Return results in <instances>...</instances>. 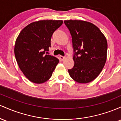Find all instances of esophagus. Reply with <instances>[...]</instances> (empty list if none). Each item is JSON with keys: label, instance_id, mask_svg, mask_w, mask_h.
Instances as JSON below:
<instances>
[{"label": "esophagus", "instance_id": "34e87169", "mask_svg": "<svg viewBox=\"0 0 121 121\" xmlns=\"http://www.w3.org/2000/svg\"><path fill=\"white\" fill-rule=\"evenodd\" d=\"M59 59H60V60L63 61V60H64V59H65V56H62V55H60V56H59Z\"/></svg>", "mask_w": 121, "mask_h": 121}]
</instances>
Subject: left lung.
I'll use <instances>...</instances> for the list:
<instances>
[{
    "instance_id": "left-lung-1",
    "label": "left lung",
    "mask_w": 121,
    "mask_h": 121,
    "mask_svg": "<svg viewBox=\"0 0 121 121\" xmlns=\"http://www.w3.org/2000/svg\"><path fill=\"white\" fill-rule=\"evenodd\" d=\"M72 36L74 66L68 70L70 77L80 83L94 80L107 59L108 42L95 25L83 20H65Z\"/></svg>"
}]
</instances>
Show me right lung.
Listing matches in <instances>:
<instances>
[{"mask_svg": "<svg viewBox=\"0 0 121 121\" xmlns=\"http://www.w3.org/2000/svg\"><path fill=\"white\" fill-rule=\"evenodd\" d=\"M62 20L34 22L20 31L15 42L14 53L19 67L31 82L40 84L51 78L59 60L46 54L51 47L54 32Z\"/></svg>", "mask_w": 121, "mask_h": 121, "instance_id": "obj_1", "label": "right lung"}]
</instances>
